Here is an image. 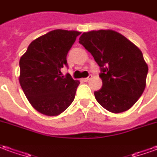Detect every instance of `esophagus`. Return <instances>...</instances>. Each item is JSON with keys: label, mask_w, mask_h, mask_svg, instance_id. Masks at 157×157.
Instances as JSON below:
<instances>
[{"label": "esophagus", "mask_w": 157, "mask_h": 157, "mask_svg": "<svg viewBox=\"0 0 157 157\" xmlns=\"http://www.w3.org/2000/svg\"><path fill=\"white\" fill-rule=\"evenodd\" d=\"M92 78V75H90L89 76H88V77H86V78H83V79H82V82H88V81H89L90 79Z\"/></svg>", "instance_id": "34e87169"}]
</instances>
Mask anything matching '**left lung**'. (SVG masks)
<instances>
[{
  "label": "left lung",
  "instance_id": "left-lung-1",
  "mask_svg": "<svg viewBox=\"0 0 157 157\" xmlns=\"http://www.w3.org/2000/svg\"><path fill=\"white\" fill-rule=\"evenodd\" d=\"M79 42L101 69L103 86L94 92L98 104L112 113L130 109L146 85L148 65L140 48L110 29L84 32Z\"/></svg>",
  "mask_w": 157,
  "mask_h": 157
}]
</instances>
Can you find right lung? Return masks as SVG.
<instances>
[{
	"mask_svg": "<svg viewBox=\"0 0 157 157\" xmlns=\"http://www.w3.org/2000/svg\"><path fill=\"white\" fill-rule=\"evenodd\" d=\"M81 32L55 29L29 45L19 60V83L25 96L38 112L58 116L71 105L80 84L61 69L68 66V52Z\"/></svg>",
	"mask_w": 157,
	"mask_h": 157,
	"instance_id": "add662e5",
	"label": "right lung"
}]
</instances>
